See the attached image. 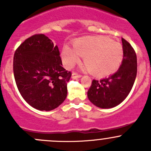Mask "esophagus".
<instances>
[{
	"instance_id": "1",
	"label": "esophagus",
	"mask_w": 151,
	"mask_h": 151,
	"mask_svg": "<svg viewBox=\"0 0 151 151\" xmlns=\"http://www.w3.org/2000/svg\"><path fill=\"white\" fill-rule=\"evenodd\" d=\"M81 77H82V76L80 75V74H78L77 73H75V72H73L72 75H71V77H72V79L80 78Z\"/></svg>"
}]
</instances>
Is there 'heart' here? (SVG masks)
<instances>
[{"label": "heart", "mask_w": 151, "mask_h": 151, "mask_svg": "<svg viewBox=\"0 0 151 151\" xmlns=\"http://www.w3.org/2000/svg\"><path fill=\"white\" fill-rule=\"evenodd\" d=\"M84 57L87 69L97 77L112 74L122 63L124 52L122 45L104 36L82 38L76 41L74 47L64 45L62 49L63 63L71 68Z\"/></svg>", "instance_id": "heart-1"}]
</instances>
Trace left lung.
<instances>
[{
	"mask_svg": "<svg viewBox=\"0 0 151 151\" xmlns=\"http://www.w3.org/2000/svg\"><path fill=\"white\" fill-rule=\"evenodd\" d=\"M123 60L118 71L107 78L93 80L88 91L92 104L102 109L115 107L121 104L130 93L137 71V55L130 44L122 39Z\"/></svg>",
	"mask_w": 151,
	"mask_h": 151,
	"instance_id": "8db88e82",
	"label": "left lung"
}]
</instances>
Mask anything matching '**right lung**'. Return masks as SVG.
Masks as SVG:
<instances>
[{
    "instance_id": "add662e5",
    "label": "right lung",
    "mask_w": 151,
    "mask_h": 151,
    "mask_svg": "<svg viewBox=\"0 0 151 151\" xmlns=\"http://www.w3.org/2000/svg\"><path fill=\"white\" fill-rule=\"evenodd\" d=\"M62 66L58 47L45 35H33L21 44L14 55V75L28 104L50 111L64 101L71 73Z\"/></svg>"
}]
</instances>
